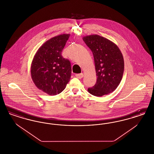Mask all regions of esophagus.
<instances>
[{
  "instance_id": "obj_1",
  "label": "esophagus",
  "mask_w": 154,
  "mask_h": 154,
  "mask_svg": "<svg viewBox=\"0 0 154 154\" xmlns=\"http://www.w3.org/2000/svg\"><path fill=\"white\" fill-rule=\"evenodd\" d=\"M83 76H84V74L82 73L77 74H75V77H76L77 78L79 79H82V78L83 77Z\"/></svg>"
}]
</instances>
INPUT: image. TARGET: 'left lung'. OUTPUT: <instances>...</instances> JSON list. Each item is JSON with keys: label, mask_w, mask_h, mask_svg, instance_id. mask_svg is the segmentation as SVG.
Segmentation results:
<instances>
[{"label": "left lung", "mask_w": 154, "mask_h": 154, "mask_svg": "<svg viewBox=\"0 0 154 154\" xmlns=\"http://www.w3.org/2000/svg\"><path fill=\"white\" fill-rule=\"evenodd\" d=\"M83 40L92 52L97 80L88 88L92 95L102 96L113 92L119 85L124 71V60L117 45L97 35L84 37Z\"/></svg>", "instance_id": "obj_1"}]
</instances>
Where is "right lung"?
I'll use <instances>...</instances> for the list:
<instances>
[{
  "mask_svg": "<svg viewBox=\"0 0 154 154\" xmlns=\"http://www.w3.org/2000/svg\"><path fill=\"white\" fill-rule=\"evenodd\" d=\"M69 36L63 34L47 40L39 48L32 60V79L37 88L49 95L62 92L70 79V62L62 55Z\"/></svg>",
  "mask_w": 154,
  "mask_h": 154,
  "instance_id": "right-lung-1",
  "label": "right lung"
}]
</instances>
